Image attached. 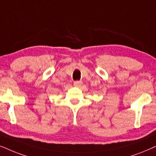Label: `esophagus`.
Masks as SVG:
<instances>
[{"mask_svg":"<svg viewBox=\"0 0 156 156\" xmlns=\"http://www.w3.org/2000/svg\"><path fill=\"white\" fill-rule=\"evenodd\" d=\"M82 83H83L81 80H76V81L74 82V86L76 87H80V86H81Z\"/></svg>","mask_w":156,"mask_h":156,"instance_id":"obj_1","label":"esophagus"}]
</instances>
